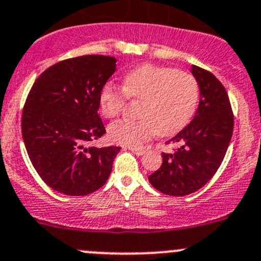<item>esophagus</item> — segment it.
I'll list each match as a JSON object with an SVG mask.
<instances>
[{
  "label": "esophagus",
  "instance_id": "34e87169",
  "mask_svg": "<svg viewBox=\"0 0 261 261\" xmlns=\"http://www.w3.org/2000/svg\"><path fill=\"white\" fill-rule=\"evenodd\" d=\"M128 149L135 153L136 155H143L145 153V149H143V148H128Z\"/></svg>",
  "mask_w": 261,
  "mask_h": 261
}]
</instances>
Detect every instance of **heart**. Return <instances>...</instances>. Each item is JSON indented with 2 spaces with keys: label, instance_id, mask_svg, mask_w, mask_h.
<instances>
[{
  "label": "heart",
  "instance_id": "obj_1",
  "mask_svg": "<svg viewBox=\"0 0 261 261\" xmlns=\"http://www.w3.org/2000/svg\"><path fill=\"white\" fill-rule=\"evenodd\" d=\"M128 99L143 101L142 119H119L108 127L112 142L140 147L154 135H176L193 118L199 100L196 77L171 67L144 64L123 77L122 89L107 84L99 95V108L106 118L118 116Z\"/></svg>",
  "mask_w": 261,
  "mask_h": 261
}]
</instances>
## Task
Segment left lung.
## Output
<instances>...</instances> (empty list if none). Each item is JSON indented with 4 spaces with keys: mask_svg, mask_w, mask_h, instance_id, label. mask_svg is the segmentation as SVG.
<instances>
[{
    "mask_svg": "<svg viewBox=\"0 0 261 261\" xmlns=\"http://www.w3.org/2000/svg\"><path fill=\"white\" fill-rule=\"evenodd\" d=\"M199 86L194 118L167 143H177L174 153H162V165L148 176L157 191L188 196L201 189L220 167L233 134V112L225 87L211 72L192 67Z\"/></svg>",
    "mask_w": 261,
    "mask_h": 261,
    "instance_id": "left-lung-1",
    "label": "left lung"
}]
</instances>
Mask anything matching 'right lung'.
Instances as JSON below:
<instances>
[{
    "label": "right lung",
    "mask_w": 261,
    "mask_h": 261,
    "mask_svg": "<svg viewBox=\"0 0 261 261\" xmlns=\"http://www.w3.org/2000/svg\"><path fill=\"white\" fill-rule=\"evenodd\" d=\"M116 58L84 55L51 65L27 97L21 134L32 165L54 191L86 196L104 186L119 147H87L106 134L97 114Z\"/></svg>",
    "instance_id": "right-lung-1"
}]
</instances>
